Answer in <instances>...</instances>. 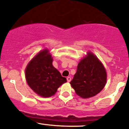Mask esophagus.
Returning <instances> with one entry per match:
<instances>
[{
    "instance_id": "obj_1",
    "label": "esophagus",
    "mask_w": 129,
    "mask_h": 129,
    "mask_svg": "<svg viewBox=\"0 0 129 129\" xmlns=\"http://www.w3.org/2000/svg\"><path fill=\"white\" fill-rule=\"evenodd\" d=\"M67 80L68 82H70L71 81V77H67Z\"/></svg>"
}]
</instances>
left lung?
I'll return each mask as SVG.
<instances>
[{"instance_id": "left-lung-1", "label": "left lung", "mask_w": 129, "mask_h": 129, "mask_svg": "<svg viewBox=\"0 0 129 129\" xmlns=\"http://www.w3.org/2000/svg\"><path fill=\"white\" fill-rule=\"evenodd\" d=\"M107 73L102 62L92 52L79 62L74 78L70 82L75 93L82 98H90L105 87Z\"/></svg>"}]
</instances>
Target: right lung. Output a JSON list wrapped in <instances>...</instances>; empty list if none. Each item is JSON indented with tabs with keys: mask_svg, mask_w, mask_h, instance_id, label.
<instances>
[{
	"mask_svg": "<svg viewBox=\"0 0 129 129\" xmlns=\"http://www.w3.org/2000/svg\"><path fill=\"white\" fill-rule=\"evenodd\" d=\"M52 61L49 50L45 49L34 57L25 69V79L28 86L43 97L52 96L57 89L67 82L66 78L53 66Z\"/></svg>",
	"mask_w": 129,
	"mask_h": 129,
	"instance_id": "right-lung-1",
	"label": "right lung"
}]
</instances>
